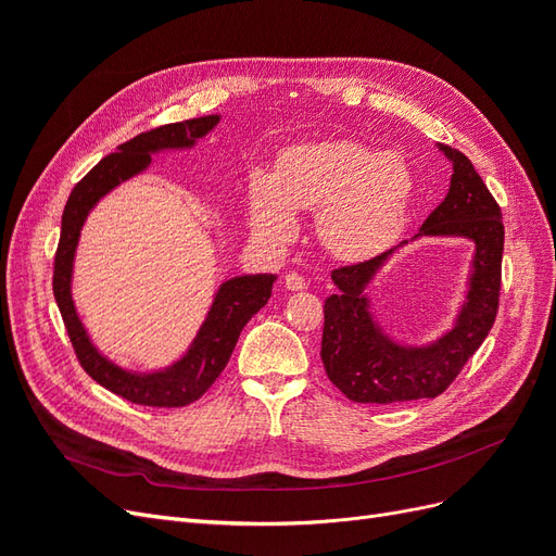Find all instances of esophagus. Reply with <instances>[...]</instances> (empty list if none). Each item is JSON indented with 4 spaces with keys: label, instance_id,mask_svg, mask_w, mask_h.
<instances>
[{
    "label": "esophagus",
    "instance_id": "esophagus-1",
    "mask_svg": "<svg viewBox=\"0 0 556 556\" xmlns=\"http://www.w3.org/2000/svg\"><path fill=\"white\" fill-rule=\"evenodd\" d=\"M306 278L304 276H299V274H288L285 276V288L288 290H292V292H301V290H306Z\"/></svg>",
    "mask_w": 556,
    "mask_h": 556
}]
</instances>
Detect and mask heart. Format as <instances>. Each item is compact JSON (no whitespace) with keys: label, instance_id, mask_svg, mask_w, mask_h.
Here are the masks:
<instances>
[{"label":"heart","instance_id":"1","mask_svg":"<svg viewBox=\"0 0 556 556\" xmlns=\"http://www.w3.org/2000/svg\"><path fill=\"white\" fill-rule=\"evenodd\" d=\"M413 192L406 162L357 141H315L280 153L271 178L250 182V223L268 243L294 237L292 211H317V237L343 260L378 255L401 231Z\"/></svg>","mask_w":556,"mask_h":556}]
</instances>
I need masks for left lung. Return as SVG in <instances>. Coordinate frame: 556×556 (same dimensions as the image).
Here are the masks:
<instances>
[{"mask_svg":"<svg viewBox=\"0 0 556 556\" xmlns=\"http://www.w3.org/2000/svg\"><path fill=\"white\" fill-rule=\"evenodd\" d=\"M452 160L450 192L422 225L429 237L476 241L468 301L447 336L429 348H401L374 325L364 299L366 282L390 252L359 264L339 266L331 280L339 292L325 301L323 364L329 380L355 403H401L435 399L462 374L464 364L494 327L501 294L503 220L501 206L457 148L441 143Z\"/></svg>","mask_w":556,"mask_h":556,"instance_id":"left-lung-1","label":"left lung"}]
</instances>
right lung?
<instances>
[{"label":"right lung","mask_w":556,"mask_h":556,"mask_svg":"<svg viewBox=\"0 0 556 556\" xmlns=\"http://www.w3.org/2000/svg\"><path fill=\"white\" fill-rule=\"evenodd\" d=\"M217 121H220L217 115H204L141 131L139 137L125 141L117 148V153L106 155L76 182L62 213V231L53 264V294L74 345L76 359L92 380L106 387L109 392L137 403V406L182 408L190 406L199 396H204L217 376L225 371L250 317L262 311L266 301L271 299L276 276H241L227 280L217 292L206 323L201 327L188 355L162 374L134 376L99 355L76 315L70 285L80 227L99 197H104L121 180H127L129 176L146 169L150 153L164 148H188L211 131Z\"/></svg>","instance_id":"right-lung-1"}]
</instances>
